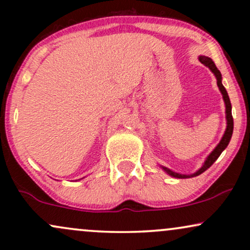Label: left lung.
Instances as JSON below:
<instances>
[{"label": "left lung", "mask_w": 250, "mask_h": 250, "mask_svg": "<svg viewBox=\"0 0 250 250\" xmlns=\"http://www.w3.org/2000/svg\"><path fill=\"white\" fill-rule=\"evenodd\" d=\"M200 61L201 63H203L205 65H207V67L210 69L213 73L215 74V76H216V80H217V87L220 88V91L222 93V96H223V100H225V103H226V114H227V129H226V133L223 135L222 140H221L219 145H217V147L214 149L213 151H211V154L209 155L207 157V160H206L205 165L201 167V169L196 171V173L191 174V175H182V174H177L175 173V171L170 170V169L166 168V167H162L165 169L166 171L169 175H171V176L174 177H177V179H187V177H194V176H197V175L202 174L203 171H206L209 167H211V165L216 161L217 159H219V156L222 153L223 150L227 148V146H228L229 141H230L231 139V135H233V129H234V120H233V115H231V103H230V100H229V96H228V93H227L226 88L223 87L222 82H221V73L220 70L217 69L216 65H215V63L213 62V60L210 59V57H207V56H200Z\"/></svg>", "instance_id": "obj_1"}]
</instances>
